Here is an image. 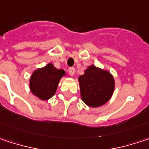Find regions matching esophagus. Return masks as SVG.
Wrapping results in <instances>:
<instances>
[{"mask_svg": "<svg viewBox=\"0 0 149 149\" xmlns=\"http://www.w3.org/2000/svg\"><path fill=\"white\" fill-rule=\"evenodd\" d=\"M68 72H69V75H70V76L72 77L75 73V69L73 67H70V68L68 69Z\"/></svg>", "mask_w": 149, "mask_h": 149, "instance_id": "1", "label": "esophagus"}]
</instances>
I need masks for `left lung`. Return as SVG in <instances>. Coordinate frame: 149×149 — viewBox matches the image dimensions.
<instances>
[{"label":"left lung","instance_id":"8db88e82","mask_svg":"<svg viewBox=\"0 0 149 149\" xmlns=\"http://www.w3.org/2000/svg\"><path fill=\"white\" fill-rule=\"evenodd\" d=\"M83 102L91 107H98L108 102L114 91L115 82L108 71L94 65L88 66L84 74L78 77Z\"/></svg>","mask_w":149,"mask_h":149}]
</instances>
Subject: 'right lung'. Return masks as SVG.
Wrapping results in <instances>:
<instances>
[{
  "instance_id": "1",
  "label": "right lung",
  "mask_w": 149,
  "mask_h": 149,
  "mask_svg": "<svg viewBox=\"0 0 149 149\" xmlns=\"http://www.w3.org/2000/svg\"><path fill=\"white\" fill-rule=\"evenodd\" d=\"M65 75V72L63 69L55 68L51 63L36 69L30 78L31 93L42 101L50 99L54 95L61 77Z\"/></svg>"
}]
</instances>
